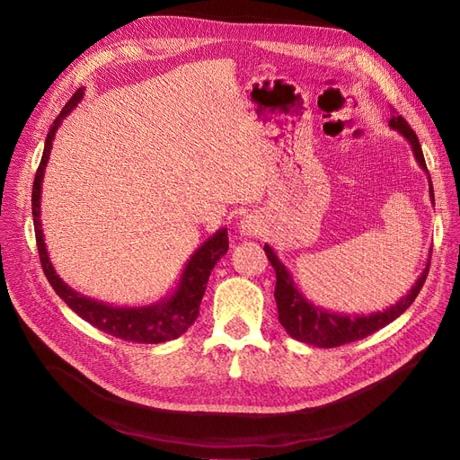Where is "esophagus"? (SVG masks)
Masks as SVG:
<instances>
[{
    "mask_svg": "<svg viewBox=\"0 0 460 460\" xmlns=\"http://www.w3.org/2000/svg\"><path fill=\"white\" fill-rule=\"evenodd\" d=\"M238 231H241L243 236H257L263 233V224H261V219H259V216L246 214L241 219V224H238Z\"/></svg>",
    "mask_w": 460,
    "mask_h": 460,
    "instance_id": "obj_1",
    "label": "esophagus"
}]
</instances>
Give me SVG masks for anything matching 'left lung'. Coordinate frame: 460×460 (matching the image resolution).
<instances>
[{"label": "left lung", "mask_w": 460, "mask_h": 460, "mask_svg": "<svg viewBox=\"0 0 460 460\" xmlns=\"http://www.w3.org/2000/svg\"><path fill=\"white\" fill-rule=\"evenodd\" d=\"M389 128L398 131L406 138L411 146V152L417 159L419 167L429 174L421 145H419V138L413 133V129L408 126L406 119L402 116H393L389 119ZM429 186H430L429 188L430 199L434 201L430 176H429ZM265 253L276 272L274 298L278 306L279 323H282V327L288 331L291 338H295V341L312 344L315 348H336V346L361 341V338L384 329L385 325L394 322V319L401 314H404L410 308V305L415 301V296L419 295V291H421L425 284L429 267H430V261H427L425 270L415 279V284L411 286L408 295H404L401 301L394 303L393 306L382 312H372L368 315H363V314L351 315V314H338V312L315 306L301 291H298V288L293 282L291 272L282 261H279L276 252L269 244H265Z\"/></svg>", "instance_id": "obj_1"}]
</instances>
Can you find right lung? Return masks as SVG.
<instances>
[{
    "label": "right lung",
    "instance_id": "add662e5",
    "mask_svg": "<svg viewBox=\"0 0 460 460\" xmlns=\"http://www.w3.org/2000/svg\"><path fill=\"white\" fill-rule=\"evenodd\" d=\"M84 97V88H78L75 95L66 103L62 112L52 122L41 164L35 172L33 191H31V214H33V227H35V241L39 257H41V265L45 276L50 282L52 289L64 298V303L81 315L84 322L92 323L95 329L103 331L111 336L122 338V341H131L138 344H162L167 341H174L181 334H184L199 315V305L203 301V295L208 284V276L214 265L224 257L229 250V238L227 229H217L207 243L199 246L193 255L188 259V263L182 270L181 279L171 295L165 298L145 306H112L109 303L95 301L92 296H86L71 289L62 278H59L50 263V257L45 244V234L41 227V190H43V178L47 162L50 157L52 141L56 137L58 128L62 126L64 118L81 103Z\"/></svg>",
    "mask_w": 460,
    "mask_h": 460
}]
</instances>
